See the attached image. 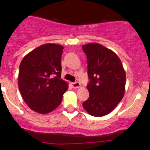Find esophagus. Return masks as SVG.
Masks as SVG:
<instances>
[{
    "label": "esophagus",
    "mask_w": 150,
    "mask_h": 150,
    "mask_svg": "<svg viewBox=\"0 0 150 150\" xmlns=\"http://www.w3.org/2000/svg\"><path fill=\"white\" fill-rule=\"evenodd\" d=\"M72 86H73V88L76 89V88H79V87H80L81 85L80 82H73V83H72Z\"/></svg>",
    "instance_id": "obj_1"
}]
</instances>
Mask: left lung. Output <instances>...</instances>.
<instances>
[{"mask_svg": "<svg viewBox=\"0 0 150 150\" xmlns=\"http://www.w3.org/2000/svg\"><path fill=\"white\" fill-rule=\"evenodd\" d=\"M87 55V86L89 97L82 106L95 117L107 115L116 108L125 94V72L118 56L101 44L89 43L82 46Z\"/></svg>", "mask_w": 150, "mask_h": 150, "instance_id": "left-lung-1", "label": "left lung"}]
</instances>
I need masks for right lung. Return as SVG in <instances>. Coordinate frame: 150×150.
I'll return each mask as SVG.
<instances>
[{
    "instance_id": "right-lung-1",
    "label": "right lung",
    "mask_w": 150,
    "mask_h": 150,
    "mask_svg": "<svg viewBox=\"0 0 150 150\" xmlns=\"http://www.w3.org/2000/svg\"><path fill=\"white\" fill-rule=\"evenodd\" d=\"M63 46L45 44L27 53L22 60L18 87L27 106L46 114L61 103L68 83L61 78Z\"/></svg>"
}]
</instances>
